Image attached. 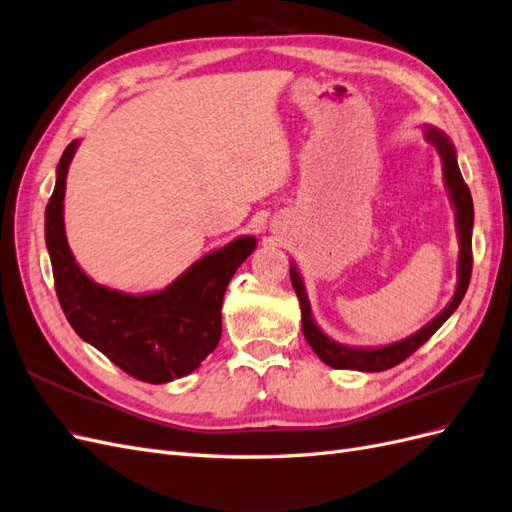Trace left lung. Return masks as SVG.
Returning a JSON list of instances; mask_svg holds the SVG:
<instances>
[{
    "label": "left lung",
    "mask_w": 512,
    "mask_h": 512,
    "mask_svg": "<svg viewBox=\"0 0 512 512\" xmlns=\"http://www.w3.org/2000/svg\"><path fill=\"white\" fill-rule=\"evenodd\" d=\"M425 141L431 143L438 149L440 160H442V175H444V185L448 190V196H451V203L455 209V224H457V235H459V262H457V286L453 299L448 301V305L442 309V312L427 322L421 331L412 333L406 339H399L395 344L389 346H380V348H354V346H344L335 342L329 335H324L322 329L314 322L312 316V305H309L307 292L301 280V273L294 267V262L290 265V282L294 292H297L299 303H301V327L303 335L307 339V344L312 346V350L320 356L322 363H327L329 367L335 369H356V371H384L399 365L401 361H406L408 356L421 348L427 339L436 333L442 324L451 318V314L459 307L463 294L468 290L470 277H472V226H474V205H472V194L470 188L461 177V170L457 164V151L442 130L425 126Z\"/></svg>",
    "instance_id": "obj_1"
}]
</instances>
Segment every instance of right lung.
<instances>
[{"mask_svg":"<svg viewBox=\"0 0 512 512\" xmlns=\"http://www.w3.org/2000/svg\"><path fill=\"white\" fill-rule=\"evenodd\" d=\"M76 149L79 141H72L61 156L44 211V239L61 309L83 342L136 380L164 384L192 374L220 342L224 292L256 250V237L243 235L205 254L158 292L130 294L96 284L76 265L64 226L66 177Z\"/></svg>","mask_w":512,"mask_h":512,"instance_id":"1","label":"right lung"}]
</instances>
